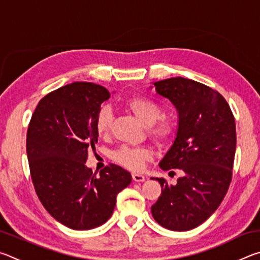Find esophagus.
Wrapping results in <instances>:
<instances>
[{"mask_svg":"<svg viewBox=\"0 0 260 260\" xmlns=\"http://www.w3.org/2000/svg\"><path fill=\"white\" fill-rule=\"evenodd\" d=\"M132 178H133L135 182H143L144 180H146V177L141 173H133L132 174Z\"/></svg>","mask_w":260,"mask_h":260,"instance_id":"esophagus-1","label":"esophagus"}]
</instances>
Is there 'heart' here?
Returning a JSON list of instances; mask_svg holds the SVG:
<instances>
[{
  "instance_id": "obj_1",
  "label": "heart",
  "mask_w": 260,
  "mask_h": 260,
  "mask_svg": "<svg viewBox=\"0 0 260 260\" xmlns=\"http://www.w3.org/2000/svg\"><path fill=\"white\" fill-rule=\"evenodd\" d=\"M125 107L133 112L141 121L150 126L151 135L158 141H167L174 134L172 122L161 117V108L155 101L144 98V96H134L125 101ZM112 110L109 105H103L99 110L95 117L94 127L99 136H107L112 124ZM152 156L150 149L144 147L122 146L114 150L111 155L113 161L132 171H140L144 166V162Z\"/></svg>"
}]
</instances>
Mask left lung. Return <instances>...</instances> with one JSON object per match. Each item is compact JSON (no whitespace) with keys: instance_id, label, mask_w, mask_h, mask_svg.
Masks as SVG:
<instances>
[{"instance_id":"1","label":"left lung","mask_w":260,"mask_h":260,"mask_svg":"<svg viewBox=\"0 0 260 260\" xmlns=\"http://www.w3.org/2000/svg\"><path fill=\"white\" fill-rule=\"evenodd\" d=\"M153 86L179 114L177 138L159 167L179 169L184 174L177 184L151 178L161 187L151 213L167 230L190 231L214 213L230 188L236 149L235 119L222 95L203 83L177 77Z\"/></svg>"}]
</instances>
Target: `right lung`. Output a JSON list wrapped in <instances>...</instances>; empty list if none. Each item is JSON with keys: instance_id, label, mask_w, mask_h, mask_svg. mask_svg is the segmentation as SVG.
<instances>
[{"instance_id": "1", "label": "right lung", "mask_w": 260, "mask_h": 260, "mask_svg": "<svg viewBox=\"0 0 260 260\" xmlns=\"http://www.w3.org/2000/svg\"><path fill=\"white\" fill-rule=\"evenodd\" d=\"M110 95L96 83H70L39 102L28 125L26 151L39 200L51 217L76 231L107 222L117 195L132 181L118 165L100 175L86 166L98 143L95 117Z\"/></svg>"}]
</instances>
